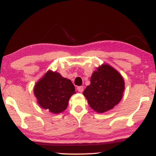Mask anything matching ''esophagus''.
<instances>
[{"label":"esophagus","instance_id":"34e87169","mask_svg":"<svg viewBox=\"0 0 156 156\" xmlns=\"http://www.w3.org/2000/svg\"><path fill=\"white\" fill-rule=\"evenodd\" d=\"M83 88H84L83 86H78V87H77V89H78V90L80 93H81V92L83 91Z\"/></svg>","mask_w":156,"mask_h":156}]
</instances>
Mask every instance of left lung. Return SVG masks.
<instances>
[{"instance_id": "left-lung-1", "label": "left lung", "mask_w": 156, "mask_h": 156, "mask_svg": "<svg viewBox=\"0 0 156 156\" xmlns=\"http://www.w3.org/2000/svg\"><path fill=\"white\" fill-rule=\"evenodd\" d=\"M125 82L121 75L107 64L97 68L90 77V84L83 91L94 111L103 113L121 101Z\"/></svg>"}]
</instances>
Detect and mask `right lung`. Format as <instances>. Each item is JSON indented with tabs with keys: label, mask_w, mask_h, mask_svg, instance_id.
<instances>
[{
	"label": "right lung",
	"mask_w": 156,
	"mask_h": 156,
	"mask_svg": "<svg viewBox=\"0 0 156 156\" xmlns=\"http://www.w3.org/2000/svg\"><path fill=\"white\" fill-rule=\"evenodd\" d=\"M34 93L41 107L58 114L66 109L76 91L71 80L58 73L48 71L35 85Z\"/></svg>",
	"instance_id": "right-lung-1"
}]
</instances>
